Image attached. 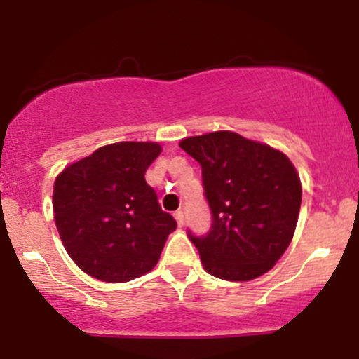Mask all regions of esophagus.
<instances>
[{
    "label": "esophagus",
    "instance_id": "1",
    "mask_svg": "<svg viewBox=\"0 0 359 359\" xmlns=\"http://www.w3.org/2000/svg\"><path fill=\"white\" fill-rule=\"evenodd\" d=\"M174 217H175L177 224H179V228H182V226H184V212L182 211H175Z\"/></svg>",
    "mask_w": 359,
    "mask_h": 359
}]
</instances>
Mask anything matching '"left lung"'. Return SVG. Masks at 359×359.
I'll list each match as a JSON object with an SVG mask.
<instances>
[{"label": "left lung", "instance_id": "left-lung-1", "mask_svg": "<svg viewBox=\"0 0 359 359\" xmlns=\"http://www.w3.org/2000/svg\"><path fill=\"white\" fill-rule=\"evenodd\" d=\"M203 168L209 231L189 238L205 271L229 282L266 273L294 236L302 201L300 179L282 151L233 131L180 142Z\"/></svg>", "mask_w": 359, "mask_h": 359}]
</instances>
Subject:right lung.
Wrapping results in <instances>:
<instances>
[{
    "mask_svg": "<svg viewBox=\"0 0 359 359\" xmlns=\"http://www.w3.org/2000/svg\"><path fill=\"white\" fill-rule=\"evenodd\" d=\"M160 151L158 143H113L57 177V229L69 257L90 277L111 283L142 277L175 231V219L145 180Z\"/></svg>",
    "mask_w": 359,
    "mask_h": 359,
    "instance_id": "right-lung-1",
    "label": "right lung"
}]
</instances>
